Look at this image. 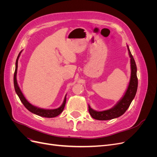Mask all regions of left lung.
Wrapping results in <instances>:
<instances>
[{
  "mask_svg": "<svg viewBox=\"0 0 157 157\" xmlns=\"http://www.w3.org/2000/svg\"><path fill=\"white\" fill-rule=\"evenodd\" d=\"M127 48L130 58L131 77L129 85H128L126 91L124 96L120 99L119 101L113 107L108 109V110L97 111L94 110L88 105L89 113L91 117L94 119L99 121H107L121 117L126 112L128 108L130 105L132 100L135 98L137 89V84H138L137 77V67L135 60L133 58V56L131 54L128 46H127Z\"/></svg>",
  "mask_w": 157,
  "mask_h": 157,
  "instance_id": "8db88e82",
  "label": "left lung"
}]
</instances>
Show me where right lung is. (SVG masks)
<instances>
[{
	"label": "right lung",
	"instance_id": "right-lung-1",
	"mask_svg": "<svg viewBox=\"0 0 157 157\" xmlns=\"http://www.w3.org/2000/svg\"><path fill=\"white\" fill-rule=\"evenodd\" d=\"M22 50L19 53L17 58L16 59V69H15V72H14V75H13V84H14V88H15V91L16 94H17V96L20 98L21 101L23 104V105L27 109H28L30 112L35 114V115H37L40 117H46V118H53L56 117L57 116H58L60 113H61L63 111V109L65 107V103H66V95L63 102L59 107L55 109H41L37 107H35L34 105H31V104L27 101L25 98L23 96V94H22L21 90L19 87L17 82V78H16V76H17V62H18V59L19 57L20 56V54L21 53Z\"/></svg>",
	"mask_w": 157,
	"mask_h": 157
}]
</instances>
